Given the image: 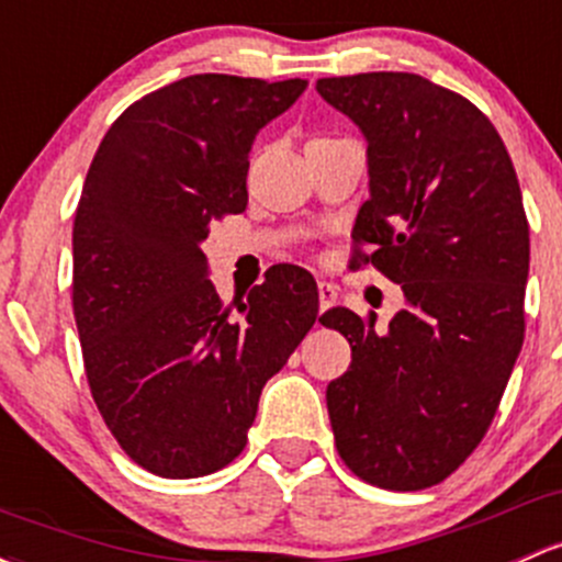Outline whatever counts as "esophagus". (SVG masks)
<instances>
[{"mask_svg": "<svg viewBox=\"0 0 562 562\" xmlns=\"http://www.w3.org/2000/svg\"><path fill=\"white\" fill-rule=\"evenodd\" d=\"M317 299H321V315H323V312H326L336 301V285H330L326 280L317 282Z\"/></svg>", "mask_w": 562, "mask_h": 562, "instance_id": "esophagus-1", "label": "esophagus"}]
</instances>
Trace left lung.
Returning a JSON list of instances; mask_svg holds the SVG:
<instances>
[{
    "label": "left lung",
    "instance_id": "left-lung-1",
    "mask_svg": "<svg viewBox=\"0 0 562 562\" xmlns=\"http://www.w3.org/2000/svg\"><path fill=\"white\" fill-rule=\"evenodd\" d=\"M366 139L369 202L352 239L404 291L385 330L347 306L323 326L352 363L328 382L336 450L385 490L452 474L493 423L522 347L530 239L504 139L469 99L412 72L317 80Z\"/></svg>",
    "mask_w": 562,
    "mask_h": 562
}]
</instances>
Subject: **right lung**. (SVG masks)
<instances>
[{"instance_id":"obj_1","label":"right lung","mask_w":562,"mask_h":562,"mask_svg":"<svg viewBox=\"0 0 562 562\" xmlns=\"http://www.w3.org/2000/svg\"><path fill=\"white\" fill-rule=\"evenodd\" d=\"M306 80L191 75L147 93L104 134L72 228V304L86 376L123 452L167 480L245 450L266 380L317 321V285L280 263L223 310L202 241L247 206L256 134Z\"/></svg>"}]
</instances>
